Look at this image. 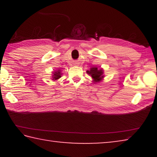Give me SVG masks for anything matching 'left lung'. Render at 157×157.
Returning a JSON list of instances; mask_svg holds the SVG:
<instances>
[{
    "label": "left lung",
    "instance_id": "8db88e82",
    "mask_svg": "<svg viewBox=\"0 0 157 157\" xmlns=\"http://www.w3.org/2000/svg\"><path fill=\"white\" fill-rule=\"evenodd\" d=\"M86 72L90 75L92 78L94 79V81L95 82H99L103 78V71L102 69H98V67H92L90 69V71H87Z\"/></svg>",
    "mask_w": 157,
    "mask_h": 157
}]
</instances>
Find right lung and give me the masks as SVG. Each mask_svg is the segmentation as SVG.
I'll list each match as a JSON object with an SVG mask.
<instances>
[{"label":"right lung","mask_w":157,"mask_h":157,"mask_svg":"<svg viewBox=\"0 0 157 157\" xmlns=\"http://www.w3.org/2000/svg\"><path fill=\"white\" fill-rule=\"evenodd\" d=\"M52 78H53V80H56L58 79H59V78H61V73L59 71H58L57 72H54L53 76H52Z\"/></svg>","instance_id":"obj_1"}]
</instances>
